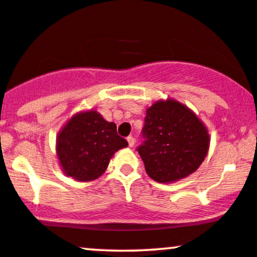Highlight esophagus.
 <instances>
[{
  "mask_svg": "<svg viewBox=\"0 0 257 257\" xmlns=\"http://www.w3.org/2000/svg\"><path fill=\"white\" fill-rule=\"evenodd\" d=\"M126 141H128V145H129V146H131V147L134 146V144H135V139H134V137H132V135H131V137L126 138Z\"/></svg>",
  "mask_w": 257,
  "mask_h": 257,
  "instance_id": "obj_1",
  "label": "esophagus"
}]
</instances>
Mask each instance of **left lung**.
I'll use <instances>...</instances> for the list:
<instances>
[{
  "label": "left lung",
  "mask_w": 257,
  "mask_h": 257,
  "mask_svg": "<svg viewBox=\"0 0 257 257\" xmlns=\"http://www.w3.org/2000/svg\"><path fill=\"white\" fill-rule=\"evenodd\" d=\"M138 152L157 182H173L196 172L209 149V134L198 117L175 100L147 108Z\"/></svg>",
  "instance_id": "8db88e82"
}]
</instances>
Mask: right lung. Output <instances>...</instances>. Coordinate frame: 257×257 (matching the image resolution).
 I'll list each match as a JSON object with an SVG mask.
<instances>
[{"instance_id":"add662e5","label":"right lung","mask_w":257,"mask_h":257,"mask_svg":"<svg viewBox=\"0 0 257 257\" xmlns=\"http://www.w3.org/2000/svg\"><path fill=\"white\" fill-rule=\"evenodd\" d=\"M57 153L66 175L78 181H91L105 172L114 152L128 146L117 134L113 122L96 111L73 116L58 137Z\"/></svg>"}]
</instances>
